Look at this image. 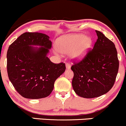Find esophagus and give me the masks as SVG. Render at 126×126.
<instances>
[{
    "instance_id": "obj_1",
    "label": "esophagus",
    "mask_w": 126,
    "mask_h": 126,
    "mask_svg": "<svg viewBox=\"0 0 126 126\" xmlns=\"http://www.w3.org/2000/svg\"><path fill=\"white\" fill-rule=\"evenodd\" d=\"M66 69H70V68H71L70 64H69V63H66Z\"/></svg>"
}]
</instances>
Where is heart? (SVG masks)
Returning a JSON list of instances; mask_svg holds the SVG:
<instances>
[{"label":"heart","mask_w":126,"mask_h":126,"mask_svg":"<svg viewBox=\"0 0 126 126\" xmlns=\"http://www.w3.org/2000/svg\"><path fill=\"white\" fill-rule=\"evenodd\" d=\"M91 40L82 34H76L64 36L58 40L57 46L62 52L71 53L74 59H83L91 45Z\"/></svg>","instance_id":"obj_1"}]
</instances>
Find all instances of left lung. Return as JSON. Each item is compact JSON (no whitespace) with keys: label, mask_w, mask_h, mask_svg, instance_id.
Instances as JSON below:
<instances>
[{"label":"left lung","mask_w":126,"mask_h":126,"mask_svg":"<svg viewBox=\"0 0 126 126\" xmlns=\"http://www.w3.org/2000/svg\"><path fill=\"white\" fill-rule=\"evenodd\" d=\"M93 48L80 61H73L72 85L78 96L94 98L107 93L116 80L119 69L117 50L114 43L101 32Z\"/></svg>","instance_id":"left-lung-1"}]
</instances>
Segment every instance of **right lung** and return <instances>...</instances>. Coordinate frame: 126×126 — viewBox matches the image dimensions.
Returning <instances> with one entry per match:
<instances>
[{
  "label": "right lung",
  "mask_w": 126,
  "mask_h": 126,
  "mask_svg": "<svg viewBox=\"0 0 126 126\" xmlns=\"http://www.w3.org/2000/svg\"><path fill=\"white\" fill-rule=\"evenodd\" d=\"M31 45L41 46L35 48ZM52 42L46 34L25 32L9 46L7 72L10 82L22 97L41 99L50 95L54 83L66 69L65 64L52 63L47 57Z\"/></svg>",
  "instance_id": "add662e5"
}]
</instances>
